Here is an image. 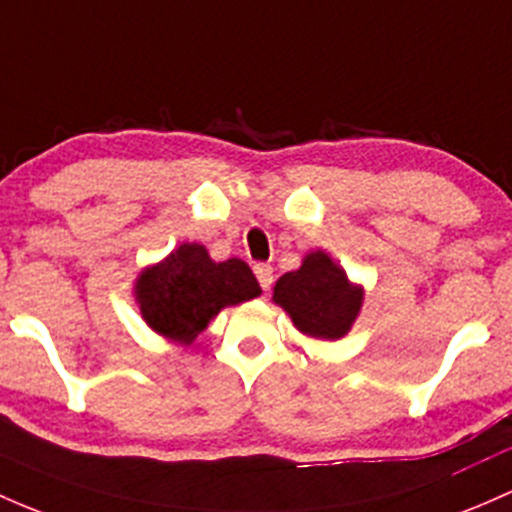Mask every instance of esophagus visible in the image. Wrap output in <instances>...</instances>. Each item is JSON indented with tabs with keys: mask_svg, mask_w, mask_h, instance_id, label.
<instances>
[{
	"mask_svg": "<svg viewBox=\"0 0 512 512\" xmlns=\"http://www.w3.org/2000/svg\"><path fill=\"white\" fill-rule=\"evenodd\" d=\"M255 277L265 292L272 287V267L270 265H255Z\"/></svg>",
	"mask_w": 512,
	"mask_h": 512,
	"instance_id": "34e87169",
	"label": "esophagus"
}]
</instances>
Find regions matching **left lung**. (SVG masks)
Segmentation results:
<instances>
[{
    "mask_svg": "<svg viewBox=\"0 0 512 512\" xmlns=\"http://www.w3.org/2000/svg\"><path fill=\"white\" fill-rule=\"evenodd\" d=\"M272 299L292 316L301 333L333 341L348 333L363 292L348 282L346 272L333 265L326 252H311L297 272L277 279Z\"/></svg>",
    "mask_w": 512,
    "mask_h": 512,
    "instance_id": "8db88e82",
    "label": "left lung"
}]
</instances>
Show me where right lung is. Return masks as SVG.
I'll list each match as a JSON object with an SVG mask.
<instances>
[{
    "label": "right lung",
    "mask_w": 512,
    "mask_h": 512,
    "mask_svg": "<svg viewBox=\"0 0 512 512\" xmlns=\"http://www.w3.org/2000/svg\"><path fill=\"white\" fill-rule=\"evenodd\" d=\"M260 292L245 262L238 257L213 262L206 247L196 242H184L137 279L144 321L161 336L181 343H191L223 306L255 299Z\"/></svg>",
    "instance_id": "add662e5"
}]
</instances>
